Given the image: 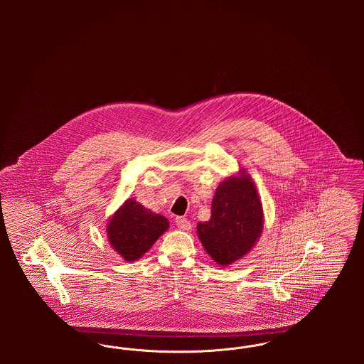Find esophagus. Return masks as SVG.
Returning <instances> with one entry per match:
<instances>
[{
	"label": "esophagus",
	"mask_w": 364,
	"mask_h": 364,
	"mask_svg": "<svg viewBox=\"0 0 364 364\" xmlns=\"http://www.w3.org/2000/svg\"><path fill=\"white\" fill-rule=\"evenodd\" d=\"M174 223H176V225L178 226L180 229H183V230H188V229H191L190 221H188L187 218H184V217H176Z\"/></svg>",
	"instance_id": "34e87169"
}]
</instances>
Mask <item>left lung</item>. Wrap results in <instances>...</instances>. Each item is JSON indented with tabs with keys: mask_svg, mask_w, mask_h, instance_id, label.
<instances>
[{
	"mask_svg": "<svg viewBox=\"0 0 364 364\" xmlns=\"http://www.w3.org/2000/svg\"><path fill=\"white\" fill-rule=\"evenodd\" d=\"M262 228L263 211L258 192L248 174L242 173L218 186L211 203V217L198 224V235L208 255L226 266L254 247Z\"/></svg>",
	"mask_w": 364,
	"mask_h": 364,
	"instance_id": "obj_1",
	"label": "left lung"
}]
</instances>
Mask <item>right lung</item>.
Returning a JSON list of instances; mask_svg holds the SVG:
<instances>
[{"mask_svg":"<svg viewBox=\"0 0 364 364\" xmlns=\"http://www.w3.org/2000/svg\"><path fill=\"white\" fill-rule=\"evenodd\" d=\"M169 228L164 215L154 214L134 199H128L112 217L107 236L112 247L125 260H136L151 248L156 239Z\"/></svg>","mask_w":364,"mask_h":364,"instance_id":"add662e5","label":"right lung"}]
</instances>
